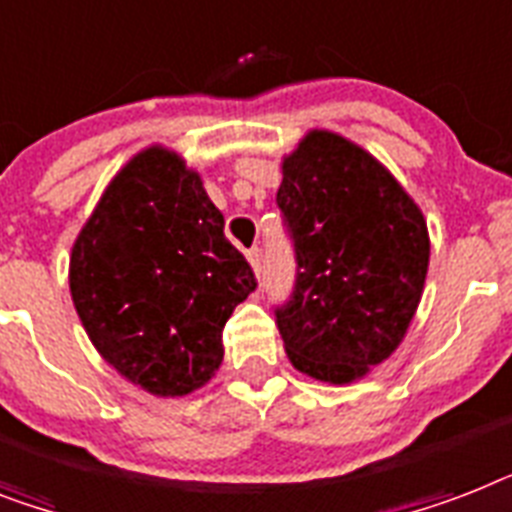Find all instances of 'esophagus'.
<instances>
[{
    "label": "esophagus",
    "instance_id": "1",
    "mask_svg": "<svg viewBox=\"0 0 512 512\" xmlns=\"http://www.w3.org/2000/svg\"><path fill=\"white\" fill-rule=\"evenodd\" d=\"M247 263L252 265V270H255V276L257 273H260V263H263V252H260V249L257 247H252L247 252Z\"/></svg>",
    "mask_w": 512,
    "mask_h": 512
}]
</instances>
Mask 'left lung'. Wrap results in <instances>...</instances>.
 Instances as JSON below:
<instances>
[{
	"mask_svg": "<svg viewBox=\"0 0 512 512\" xmlns=\"http://www.w3.org/2000/svg\"><path fill=\"white\" fill-rule=\"evenodd\" d=\"M276 202L297 252L292 299L276 310L289 363L344 386L392 357L429 273L421 207L386 165L313 128L281 160Z\"/></svg>",
	"mask_w": 512,
	"mask_h": 512,
	"instance_id": "obj_1",
	"label": "left lung"
}]
</instances>
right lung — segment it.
Instances as JSON below:
<instances>
[{"label":"right lung","mask_w":512,"mask_h":512,"mask_svg":"<svg viewBox=\"0 0 512 512\" xmlns=\"http://www.w3.org/2000/svg\"><path fill=\"white\" fill-rule=\"evenodd\" d=\"M223 226L197 170L152 144L112 176L70 249V297L91 344L155 397L215 376L223 326L257 286Z\"/></svg>","instance_id":"add662e5"}]
</instances>
